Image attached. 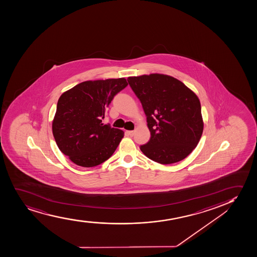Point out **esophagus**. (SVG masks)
Segmentation results:
<instances>
[{
	"instance_id": "esophagus-1",
	"label": "esophagus",
	"mask_w": 257,
	"mask_h": 257,
	"mask_svg": "<svg viewBox=\"0 0 257 257\" xmlns=\"http://www.w3.org/2000/svg\"><path fill=\"white\" fill-rule=\"evenodd\" d=\"M126 133L128 134V135L130 136V137H133L135 132H134V131H126Z\"/></svg>"
}]
</instances>
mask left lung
<instances>
[{
  "label": "left lung",
  "instance_id": "8db88e82",
  "mask_svg": "<svg viewBox=\"0 0 257 257\" xmlns=\"http://www.w3.org/2000/svg\"><path fill=\"white\" fill-rule=\"evenodd\" d=\"M127 80L141 101L151 134L150 141L140 146L142 152L161 164L187 157L198 145L203 131L197 95L172 76L151 73Z\"/></svg>",
  "mask_w": 257,
  "mask_h": 257
}]
</instances>
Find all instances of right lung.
Wrapping results in <instances>:
<instances>
[{"label":"right lung","instance_id":"1","mask_svg":"<svg viewBox=\"0 0 257 257\" xmlns=\"http://www.w3.org/2000/svg\"><path fill=\"white\" fill-rule=\"evenodd\" d=\"M124 78L82 82L62 94L53 119V135L73 163L92 168L112 156L124 132L101 119L113 96L127 86Z\"/></svg>","mask_w":257,"mask_h":257}]
</instances>
